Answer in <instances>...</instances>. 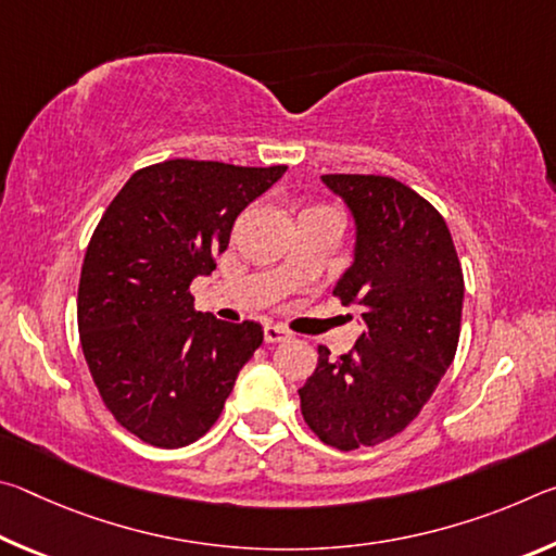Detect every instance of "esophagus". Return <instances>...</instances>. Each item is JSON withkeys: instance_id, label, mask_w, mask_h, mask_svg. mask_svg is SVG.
<instances>
[{"instance_id": "obj_1", "label": "esophagus", "mask_w": 556, "mask_h": 556, "mask_svg": "<svg viewBox=\"0 0 556 556\" xmlns=\"http://www.w3.org/2000/svg\"><path fill=\"white\" fill-rule=\"evenodd\" d=\"M289 336H291V333L287 331L285 326H279V324H275V326L267 324V326H265V341H267V343H281V341H287Z\"/></svg>"}]
</instances>
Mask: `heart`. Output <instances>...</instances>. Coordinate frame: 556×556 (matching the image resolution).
I'll list each match as a JSON object with an SVG mask.
<instances>
[{
	"label": "heart",
	"mask_w": 556,
	"mask_h": 556,
	"mask_svg": "<svg viewBox=\"0 0 556 556\" xmlns=\"http://www.w3.org/2000/svg\"><path fill=\"white\" fill-rule=\"evenodd\" d=\"M321 211H331V208H326V205H308V208L301 213V215H306V213H321Z\"/></svg>",
	"instance_id": "b5f03b06"
}]
</instances>
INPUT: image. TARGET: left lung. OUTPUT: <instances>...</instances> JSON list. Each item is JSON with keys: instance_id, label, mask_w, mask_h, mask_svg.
I'll return each mask as SVG.
<instances>
[{"instance_id": "left-lung-1", "label": "left lung", "mask_w": 556, "mask_h": 556, "mask_svg": "<svg viewBox=\"0 0 556 556\" xmlns=\"http://www.w3.org/2000/svg\"><path fill=\"white\" fill-rule=\"evenodd\" d=\"M355 218V260L333 294L361 308L351 353L318 345L301 414L324 444L353 451L407 429L456 355L464 271L446 220L392 176L326 174Z\"/></svg>"}]
</instances>
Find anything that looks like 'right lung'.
I'll return each mask as SVG.
<instances>
[{
	"label": "right lung",
	"instance_id": "right-lung-1",
	"mask_svg": "<svg viewBox=\"0 0 556 556\" xmlns=\"http://www.w3.org/2000/svg\"><path fill=\"white\" fill-rule=\"evenodd\" d=\"M285 172L168 159L131 174L102 213L80 271V345L112 417L147 444L201 439L262 345L260 324L195 312L191 281Z\"/></svg>",
	"mask_w": 556,
	"mask_h": 556
}]
</instances>
